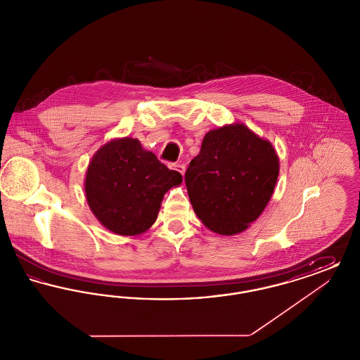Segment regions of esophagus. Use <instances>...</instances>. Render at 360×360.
<instances>
[{"instance_id":"esophagus-1","label":"esophagus","mask_w":360,"mask_h":360,"mask_svg":"<svg viewBox=\"0 0 360 360\" xmlns=\"http://www.w3.org/2000/svg\"><path fill=\"white\" fill-rule=\"evenodd\" d=\"M169 169H172L174 172H179L181 175L185 174V166H184V165H179V163H170V165H169Z\"/></svg>"}]
</instances>
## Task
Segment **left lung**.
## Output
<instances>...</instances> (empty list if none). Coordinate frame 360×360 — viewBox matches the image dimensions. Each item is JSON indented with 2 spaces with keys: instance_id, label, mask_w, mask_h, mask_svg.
<instances>
[{
  "instance_id": "obj_1",
  "label": "left lung",
  "mask_w": 360,
  "mask_h": 360,
  "mask_svg": "<svg viewBox=\"0 0 360 360\" xmlns=\"http://www.w3.org/2000/svg\"><path fill=\"white\" fill-rule=\"evenodd\" d=\"M279 172L275 150L243 124L206 134L185 184L198 219L220 235H236L269 204Z\"/></svg>"
}]
</instances>
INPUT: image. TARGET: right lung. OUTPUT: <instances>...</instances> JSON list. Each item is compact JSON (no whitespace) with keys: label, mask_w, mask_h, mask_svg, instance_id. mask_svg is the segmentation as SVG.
<instances>
[{"label":"right lung","mask_w":360,"mask_h":360,"mask_svg":"<svg viewBox=\"0 0 360 360\" xmlns=\"http://www.w3.org/2000/svg\"><path fill=\"white\" fill-rule=\"evenodd\" d=\"M182 182L137 139L112 140L93 156L86 172L87 204L109 231L132 236L155 223L165 193Z\"/></svg>","instance_id":"1"}]
</instances>
